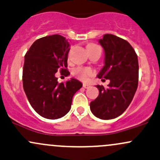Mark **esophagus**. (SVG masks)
I'll return each instance as SVG.
<instances>
[{
  "instance_id": "obj_1",
  "label": "esophagus",
  "mask_w": 160,
  "mask_h": 160,
  "mask_svg": "<svg viewBox=\"0 0 160 160\" xmlns=\"http://www.w3.org/2000/svg\"><path fill=\"white\" fill-rule=\"evenodd\" d=\"M83 87L85 88H88L90 87V85H88V84H86V83H83Z\"/></svg>"
}]
</instances>
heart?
Returning a JSON list of instances; mask_svg holds the SVG:
<instances>
[{"label": "heart", "instance_id": "b5f03b06", "mask_svg": "<svg viewBox=\"0 0 160 160\" xmlns=\"http://www.w3.org/2000/svg\"><path fill=\"white\" fill-rule=\"evenodd\" d=\"M93 48H100L95 44H88L87 46V49H93ZM73 75L78 79L82 82H87L88 78L94 75V71L91 68L87 67H78L73 71Z\"/></svg>", "mask_w": 160, "mask_h": 160}]
</instances>
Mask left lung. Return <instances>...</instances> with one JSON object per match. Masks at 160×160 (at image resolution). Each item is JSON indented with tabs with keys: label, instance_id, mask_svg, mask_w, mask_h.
Masks as SVG:
<instances>
[{
	"label": "left lung",
	"instance_id": "1",
	"mask_svg": "<svg viewBox=\"0 0 160 160\" xmlns=\"http://www.w3.org/2000/svg\"><path fill=\"white\" fill-rule=\"evenodd\" d=\"M98 42L104 51V66L97 76L110 83L107 88L96 85L99 94L90 109L97 118L111 120L123 114L133 100L138 86V59L128 41L117 36L104 34Z\"/></svg>",
	"mask_w": 160,
	"mask_h": 160
}]
</instances>
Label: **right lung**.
I'll return each instance as SVG.
<instances>
[{
  "label": "right lung",
  "instance_id": "1",
  "mask_svg": "<svg viewBox=\"0 0 160 160\" xmlns=\"http://www.w3.org/2000/svg\"><path fill=\"white\" fill-rule=\"evenodd\" d=\"M69 42L60 35L42 37L32 43L26 53L23 69V85L32 108L47 119H58L70 111L74 94L82 83L72 78L58 82L56 73L68 76L66 69Z\"/></svg>",
  "mask_w": 160,
  "mask_h": 160
}]
</instances>
